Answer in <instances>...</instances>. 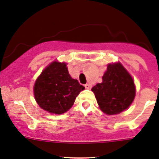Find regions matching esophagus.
I'll return each mask as SVG.
<instances>
[{"mask_svg":"<svg viewBox=\"0 0 159 159\" xmlns=\"http://www.w3.org/2000/svg\"><path fill=\"white\" fill-rule=\"evenodd\" d=\"M84 87H85L86 89H91V85H90V84H85V85H84Z\"/></svg>","mask_w":159,"mask_h":159,"instance_id":"1","label":"esophagus"}]
</instances>
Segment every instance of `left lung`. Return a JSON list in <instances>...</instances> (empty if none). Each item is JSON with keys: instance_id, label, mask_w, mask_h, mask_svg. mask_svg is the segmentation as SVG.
<instances>
[{"instance_id": "1", "label": "left lung", "mask_w": 159, "mask_h": 159, "mask_svg": "<svg viewBox=\"0 0 159 159\" xmlns=\"http://www.w3.org/2000/svg\"><path fill=\"white\" fill-rule=\"evenodd\" d=\"M91 91L100 109L109 115L126 110L136 95L133 80L120 63L110 64L102 76V83L96 84Z\"/></svg>"}]
</instances>
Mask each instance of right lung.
Masks as SVG:
<instances>
[{
    "mask_svg": "<svg viewBox=\"0 0 159 159\" xmlns=\"http://www.w3.org/2000/svg\"><path fill=\"white\" fill-rule=\"evenodd\" d=\"M85 87L70 76L65 63L54 61L43 70L34 87L35 100L41 108L56 114L68 111Z\"/></svg>",
    "mask_w": 159,
    "mask_h": 159,
    "instance_id": "obj_1",
    "label": "right lung"
}]
</instances>
